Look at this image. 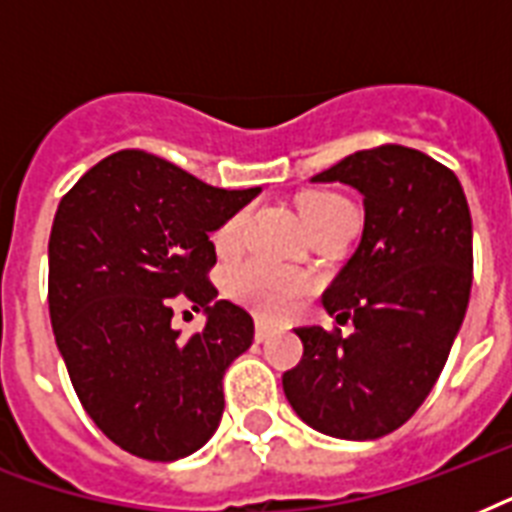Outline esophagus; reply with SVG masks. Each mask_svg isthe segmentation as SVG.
I'll list each match as a JSON object with an SVG mask.
<instances>
[{
	"label": "esophagus",
	"mask_w": 512,
	"mask_h": 512,
	"mask_svg": "<svg viewBox=\"0 0 512 512\" xmlns=\"http://www.w3.org/2000/svg\"><path fill=\"white\" fill-rule=\"evenodd\" d=\"M268 337H273V327H271V324H268V321L257 319L255 321V340L257 342H265V340H268Z\"/></svg>",
	"instance_id": "1"
}]
</instances>
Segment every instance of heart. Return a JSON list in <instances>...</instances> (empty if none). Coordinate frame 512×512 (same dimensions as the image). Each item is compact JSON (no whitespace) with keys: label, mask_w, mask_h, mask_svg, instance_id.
<instances>
[{"label":"heart","mask_w":512,"mask_h":512,"mask_svg":"<svg viewBox=\"0 0 512 512\" xmlns=\"http://www.w3.org/2000/svg\"><path fill=\"white\" fill-rule=\"evenodd\" d=\"M300 212H303L305 223L313 233L335 225L340 217L356 212V207L350 204L345 196L332 191H316L308 193L300 201ZM249 212L239 209L236 215H231L220 228L215 231V247L220 252H233L241 244V233L247 225ZM308 279L303 273L287 271V268H276L263 260H247V263L236 265L228 273V295L233 300H239L241 305H247L260 316L268 319H281L300 305L305 295H308Z\"/></svg>","instance_id":"b5f03b06"}]
</instances>
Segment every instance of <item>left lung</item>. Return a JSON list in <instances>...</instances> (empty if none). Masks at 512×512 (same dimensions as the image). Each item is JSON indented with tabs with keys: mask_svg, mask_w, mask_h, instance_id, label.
<instances>
[{
	"mask_svg": "<svg viewBox=\"0 0 512 512\" xmlns=\"http://www.w3.org/2000/svg\"><path fill=\"white\" fill-rule=\"evenodd\" d=\"M313 183L364 196V233L324 292L340 329H295L303 358L281 377L284 396L313 430L372 441L401 428L444 369L468 311L473 223L449 167L406 146L345 156Z\"/></svg>",
	"mask_w": 512,
	"mask_h": 512,
	"instance_id": "left-lung-1",
	"label": "left lung"
}]
</instances>
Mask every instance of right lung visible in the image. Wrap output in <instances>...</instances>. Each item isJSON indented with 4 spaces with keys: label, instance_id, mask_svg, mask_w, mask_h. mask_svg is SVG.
<instances>
[{
    "label": "right lung",
    "instance_id": "add662e5",
    "mask_svg": "<svg viewBox=\"0 0 512 512\" xmlns=\"http://www.w3.org/2000/svg\"><path fill=\"white\" fill-rule=\"evenodd\" d=\"M260 188L225 191L146 151L106 156L60 199L50 231V321L84 412L124 452L188 457L223 417V374L252 345L244 308L207 279L217 231ZM208 324L183 341L171 305Z\"/></svg>",
    "mask_w": 512,
    "mask_h": 512
}]
</instances>
